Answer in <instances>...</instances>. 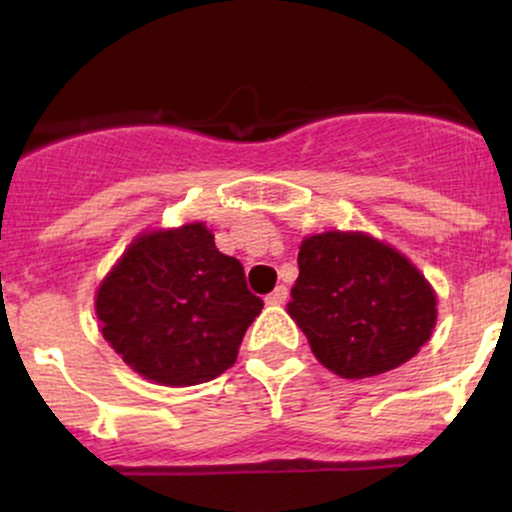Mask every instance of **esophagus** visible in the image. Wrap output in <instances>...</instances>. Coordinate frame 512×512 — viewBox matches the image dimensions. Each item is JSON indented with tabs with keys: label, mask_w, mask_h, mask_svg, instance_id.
Segmentation results:
<instances>
[{
	"label": "esophagus",
	"mask_w": 512,
	"mask_h": 512,
	"mask_svg": "<svg viewBox=\"0 0 512 512\" xmlns=\"http://www.w3.org/2000/svg\"><path fill=\"white\" fill-rule=\"evenodd\" d=\"M286 296H289V289H286V286H276V289L269 293L267 298H264V301H267L269 305H281L286 301Z\"/></svg>",
	"instance_id": "34e87169"
}]
</instances>
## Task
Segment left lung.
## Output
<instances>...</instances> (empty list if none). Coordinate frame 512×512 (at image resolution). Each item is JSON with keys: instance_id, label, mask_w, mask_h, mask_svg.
Wrapping results in <instances>:
<instances>
[{"instance_id": "8db88e82", "label": "left lung", "mask_w": 512, "mask_h": 512, "mask_svg": "<svg viewBox=\"0 0 512 512\" xmlns=\"http://www.w3.org/2000/svg\"><path fill=\"white\" fill-rule=\"evenodd\" d=\"M289 313L317 361L342 378L407 363L436 325V293L399 252L363 233L303 240Z\"/></svg>"}]
</instances>
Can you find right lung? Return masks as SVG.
<instances>
[{"label": "right lung", "mask_w": 512, "mask_h": 512, "mask_svg": "<svg viewBox=\"0 0 512 512\" xmlns=\"http://www.w3.org/2000/svg\"><path fill=\"white\" fill-rule=\"evenodd\" d=\"M262 305L204 223L134 240L96 296L105 342L144 378L173 387L231 368Z\"/></svg>", "instance_id": "obj_1"}]
</instances>
